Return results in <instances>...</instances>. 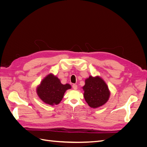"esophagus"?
<instances>
[{"mask_svg":"<svg viewBox=\"0 0 147 147\" xmlns=\"http://www.w3.org/2000/svg\"><path fill=\"white\" fill-rule=\"evenodd\" d=\"M72 88L74 89V90H76L77 89V84H74L73 85H72Z\"/></svg>","mask_w":147,"mask_h":147,"instance_id":"1","label":"esophagus"}]
</instances>
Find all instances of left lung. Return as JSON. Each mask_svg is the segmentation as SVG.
Returning <instances> with one entry per match:
<instances>
[{
  "instance_id": "obj_1",
  "label": "left lung",
  "mask_w": 147,
  "mask_h": 147,
  "mask_svg": "<svg viewBox=\"0 0 147 147\" xmlns=\"http://www.w3.org/2000/svg\"><path fill=\"white\" fill-rule=\"evenodd\" d=\"M83 89L84 99L92 108L95 109L103 105L109 100L110 92L107 85L99 77L90 76L87 78Z\"/></svg>"
}]
</instances>
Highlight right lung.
Returning <instances> with one entry per match:
<instances>
[{"label":"right lung","instance_id":"1","mask_svg":"<svg viewBox=\"0 0 147 147\" xmlns=\"http://www.w3.org/2000/svg\"><path fill=\"white\" fill-rule=\"evenodd\" d=\"M70 88L69 84H61L58 78L50 74L42 81L37 92L45 103L53 105L58 104L63 98L65 91Z\"/></svg>","mask_w":147,"mask_h":147}]
</instances>
